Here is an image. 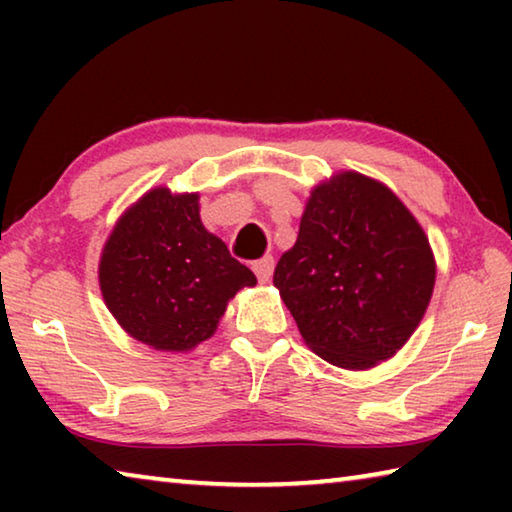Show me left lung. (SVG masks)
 I'll return each instance as SVG.
<instances>
[{
    "label": "left lung",
    "instance_id": "8db88e82",
    "mask_svg": "<svg viewBox=\"0 0 512 512\" xmlns=\"http://www.w3.org/2000/svg\"><path fill=\"white\" fill-rule=\"evenodd\" d=\"M198 194L151 189L117 221L101 253L103 302L133 339L187 352L210 339L228 302L257 277L205 230Z\"/></svg>",
    "mask_w": 512,
    "mask_h": 512
}]
</instances>
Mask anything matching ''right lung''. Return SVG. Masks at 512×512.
<instances>
[{
	"instance_id": "add662e5",
	"label": "right lung",
	"mask_w": 512,
	"mask_h": 512,
	"mask_svg": "<svg viewBox=\"0 0 512 512\" xmlns=\"http://www.w3.org/2000/svg\"><path fill=\"white\" fill-rule=\"evenodd\" d=\"M436 264L418 221L359 173L318 185L273 284L320 359L366 370L402 348L427 311Z\"/></svg>"
}]
</instances>
